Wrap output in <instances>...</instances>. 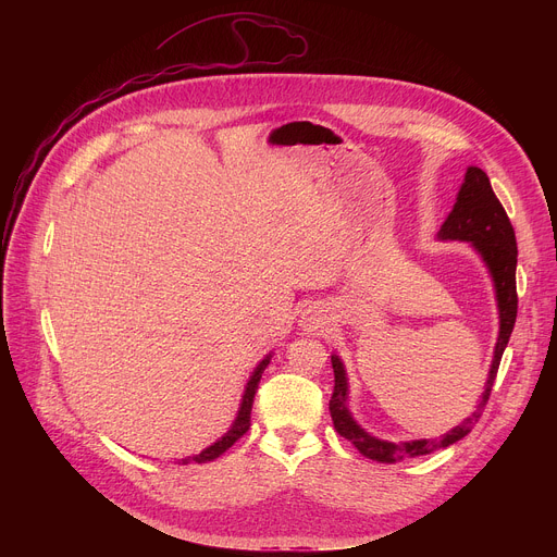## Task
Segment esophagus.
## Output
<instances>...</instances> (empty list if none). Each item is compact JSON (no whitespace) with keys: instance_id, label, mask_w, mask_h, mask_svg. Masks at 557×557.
Wrapping results in <instances>:
<instances>
[{"instance_id":"obj_1","label":"esophagus","mask_w":557,"mask_h":557,"mask_svg":"<svg viewBox=\"0 0 557 557\" xmlns=\"http://www.w3.org/2000/svg\"><path fill=\"white\" fill-rule=\"evenodd\" d=\"M324 314L320 310H308L306 317H304V329L312 335H320L324 333Z\"/></svg>"}]
</instances>
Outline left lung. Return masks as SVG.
<instances>
[{"mask_svg": "<svg viewBox=\"0 0 557 557\" xmlns=\"http://www.w3.org/2000/svg\"><path fill=\"white\" fill-rule=\"evenodd\" d=\"M438 240H460L471 243V247L481 253L485 260L494 286H496V299H498V312H500V333L494 350V361L490 368L487 385L483 392V401L475 408L471 417H467L460 425L449 430L447 434L438 438H421V441H408V443H389L381 441L376 436H370L366 430L357 425L348 410V379L344 363L337 355L331 357L333 372H335V389L331 396V417L333 425L350 441L366 458H372L376 462H399L406 458L432 454L441 447H449L456 441L465 438L471 428L479 423L490 394L498 374V366L503 359V352L509 344V337L513 333L516 314H518V293H516V264H518V247H516V233L509 222V215L500 200L496 198L492 183L487 174L481 168H469L465 174V183L460 185L456 205L447 220L443 222L438 231Z\"/></svg>", "mask_w": 557, "mask_h": 557, "instance_id": "left-lung-1", "label": "left lung"}]
</instances>
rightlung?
<instances>
[{
  "label": "right lung",
  "mask_w": 557,
  "mask_h": 557,
  "mask_svg": "<svg viewBox=\"0 0 557 557\" xmlns=\"http://www.w3.org/2000/svg\"><path fill=\"white\" fill-rule=\"evenodd\" d=\"M269 361H271V355H267L260 363H258V368L253 370V374H251V379H249V383H247V387H245V396H243V404H240V410H237V417H235V421H233V425L228 428V432L222 436V438H218L213 445H209L207 449H202L200 454H196V456H187V458H181V462L183 465H187V462H191V460H196V462H207V460H213V458H218V456H222L237 438H243L247 432H249V428H251V408H253V399H256V392H258V385H260V379H262V372H264V368L269 366Z\"/></svg>",
  "instance_id": "add662e5"
}]
</instances>
